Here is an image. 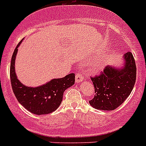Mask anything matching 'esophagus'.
I'll list each match as a JSON object with an SVG mask.
<instances>
[{
    "label": "esophagus",
    "mask_w": 146,
    "mask_h": 146,
    "mask_svg": "<svg viewBox=\"0 0 146 146\" xmlns=\"http://www.w3.org/2000/svg\"><path fill=\"white\" fill-rule=\"evenodd\" d=\"M84 81V76L82 73H77L76 75V83H80L81 82Z\"/></svg>",
    "instance_id": "34e87169"
}]
</instances>
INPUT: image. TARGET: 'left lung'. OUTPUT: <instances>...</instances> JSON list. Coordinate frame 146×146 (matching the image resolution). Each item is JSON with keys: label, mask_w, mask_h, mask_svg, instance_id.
Returning <instances> with one entry per match:
<instances>
[{"label": "left lung", "mask_w": 146, "mask_h": 146, "mask_svg": "<svg viewBox=\"0 0 146 146\" xmlns=\"http://www.w3.org/2000/svg\"><path fill=\"white\" fill-rule=\"evenodd\" d=\"M120 66L106 67L101 75L91 77L94 98L90 105L100 110H114L128 98L136 82L137 67L132 53L124 54Z\"/></svg>", "instance_id": "obj_1"}]
</instances>
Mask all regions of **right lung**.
Here are the masks:
<instances>
[{"instance_id": "1", "label": "right lung", "mask_w": 146, "mask_h": 146, "mask_svg": "<svg viewBox=\"0 0 146 146\" xmlns=\"http://www.w3.org/2000/svg\"><path fill=\"white\" fill-rule=\"evenodd\" d=\"M22 40L15 48L11 59L10 80L13 91L18 101L29 112L39 115L49 114L61 105L65 90L74 85L75 74L70 73L63 78L51 79L36 87H29L22 84L18 79L15 70L18 48Z\"/></svg>"}]
</instances>
